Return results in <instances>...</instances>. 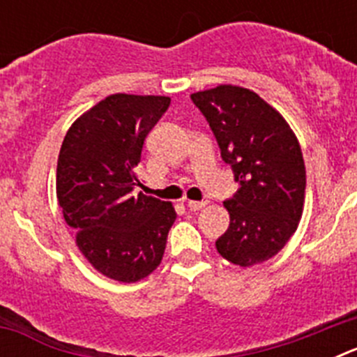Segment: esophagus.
<instances>
[{"label": "esophagus", "instance_id": "1", "mask_svg": "<svg viewBox=\"0 0 357 357\" xmlns=\"http://www.w3.org/2000/svg\"><path fill=\"white\" fill-rule=\"evenodd\" d=\"M207 206V202H195V200H189L188 202V207L189 211H200Z\"/></svg>", "mask_w": 357, "mask_h": 357}]
</instances>
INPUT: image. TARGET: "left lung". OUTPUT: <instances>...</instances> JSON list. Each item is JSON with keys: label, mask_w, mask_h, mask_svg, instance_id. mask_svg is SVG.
Returning a JSON list of instances; mask_svg holds the SVG:
<instances>
[{"label": "left lung", "mask_w": 357, "mask_h": 357, "mask_svg": "<svg viewBox=\"0 0 357 357\" xmlns=\"http://www.w3.org/2000/svg\"><path fill=\"white\" fill-rule=\"evenodd\" d=\"M191 100L239 184L223 202L230 223L216 250L243 268L272 259L295 234L304 211L305 166L295 132L279 110L239 85L198 91Z\"/></svg>", "instance_id": "1"}]
</instances>
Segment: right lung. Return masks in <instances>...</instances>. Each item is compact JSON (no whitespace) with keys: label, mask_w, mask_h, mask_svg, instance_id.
Segmentation results:
<instances>
[{"label":"right lung","mask_w":357,"mask_h":357,"mask_svg":"<svg viewBox=\"0 0 357 357\" xmlns=\"http://www.w3.org/2000/svg\"><path fill=\"white\" fill-rule=\"evenodd\" d=\"M168 96L110 94L69 127L56 162V198L78 250L94 270L137 282L160 264L176 213L172 202L134 193L144 139Z\"/></svg>","instance_id":"1"}]
</instances>
